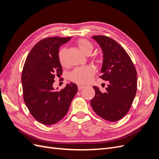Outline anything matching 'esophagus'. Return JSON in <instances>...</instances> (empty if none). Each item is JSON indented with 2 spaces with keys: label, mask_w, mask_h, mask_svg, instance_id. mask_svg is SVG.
I'll use <instances>...</instances> for the list:
<instances>
[{
  "label": "esophagus",
  "mask_w": 159,
  "mask_h": 159,
  "mask_svg": "<svg viewBox=\"0 0 159 159\" xmlns=\"http://www.w3.org/2000/svg\"><path fill=\"white\" fill-rule=\"evenodd\" d=\"M84 87H85V86L84 85H81V84H78V88L79 90H81V89H83Z\"/></svg>",
  "instance_id": "obj_1"
}]
</instances>
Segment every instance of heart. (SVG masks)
I'll return each mask as SVG.
<instances>
[{
  "instance_id": "b5f03b06",
  "label": "heart",
  "mask_w": 159,
  "mask_h": 159,
  "mask_svg": "<svg viewBox=\"0 0 159 159\" xmlns=\"http://www.w3.org/2000/svg\"><path fill=\"white\" fill-rule=\"evenodd\" d=\"M79 49L84 54L87 55L90 54L92 51L93 46L91 43L85 39L79 40L77 42ZM66 49L62 48L59 51L58 58L61 65L65 64V53ZM95 68L91 66H86L81 68L74 69L70 74V79L78 84H88L91 80L93 75L95 74Z\"/></svg>"
}]
</instances>
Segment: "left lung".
<instances>
[{
  "label": "left lung",
  "instance_id": "left-lung-1",
  "mask_svg": "<svg viewBox=\"0 0 159 159\" xmlns=\"http://www.w3.org/2000/svg\"><path fill=\"white\" fill-rule=\"evenodd\" d=\"M101 47L103 64L100 78L108 81L105 92L93 86L95 97L91 105L99 117L115 122L123 118L129 111L135 97L137 87L136 69L126 51L107 36L91 37Z\"/></svg>",
  "mask_w": 159,
  "mask_h": 159
}]
</instances>
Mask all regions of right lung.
<instances>
[{
	"label": "right lung",
	"instance_id": "obj_1",
	"mask_svg": "<svg viewBox=\"0 0 159 159\" xmlns=\"http://www.w3.org/2000/svg\"><path fill=\"white\" fill-rule=\"evenodd\" d=\"M70 39L71 37H50L38 42L23 67L24 101L34 118L46 125L55 124L65 116L78 91V86L71 82L60 91L53 87L55 75H62L59 48Z\"/></svg>",
	"mask_w": 159,
	"mask_h": 159
}]
</instances>
